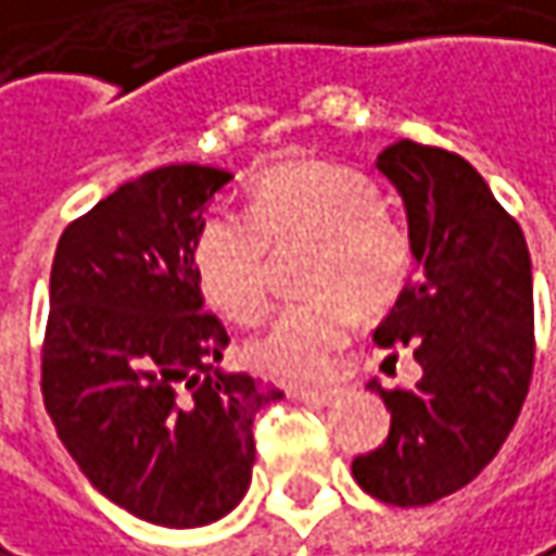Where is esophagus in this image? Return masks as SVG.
<instances>
[{"instance_id":"esophagus-1","label":"esophagus","mask_w":556,"mask_h":556,"mask_svg":"<svg viewBox=\"0 0 556 556\" xmlns=\"http://www.w3.org/2000/svg\"><path fill=\"white\" fill-rule=\"evenodd\" d=\"M289 394L292 397H299V401H305V404H315V407H325L330 404L333 397H337V388H289Z\"/></svg>"}]
</instances>
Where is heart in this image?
<instances>
[{"label":"heart","instance_id":"heart-1","mask_svg":"<svg viewBox=\"0 0 556 556\" xmlns=\"http://www.w3.org/2000/svg\"><path fill=\"white\" fill-rule=\"evenodd\" d=\"M312 241L302 286L315 292L286 305L244 343L257 372L282 381H325L359 325V312L391 308L414 270V241L379 187L356 168L302 162L254 184L244 213L210 210L193 231L190 261L213 308L251 321L270 299L274 251Z\"/></svg>","mask_w":556,"mask_h":556}]
</instances>
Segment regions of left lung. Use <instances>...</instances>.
Listing matches in <instances>:
<instances>
[{"label": "left lung", "instance_id": "1", "mask_svg": "<svg viewBox=\"0 0 556 556\" xmlns=\"http://www.w3.org/2000/svg\"><path fill=\"white\" fill-rule=\"evenodd\" d=\"M407 206L417 277L376 328L397 363L414 353V388H381L388 439L353 458L381 503L427 506L478 478L526 404L534 369L529 244L483 177L455 152L397 139L379 155Z\"/></svg>", "mask_w": 556, "mask_h": 556}]
</instances>
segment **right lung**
Masks as SVG:
<instances>
[{"mask_svg": "<svg viewBox=\"0 0 556 556\" xmlns=\"http://www.w3.org/2000/svg\"><path fill=\"white\" fill-rule=\"evenodd\" d=\"M228 177L165 165L121 184L66 226L50 270L43 407L81 475L165 529L210 526L241 503L254 417L282 397L216 369L228 333L203 312L190 244Z\"/></svg>", "mask_w": 556, "mask_h": 556, "instance_id": "add662e5", "label": "right lung"}]
</instances>
